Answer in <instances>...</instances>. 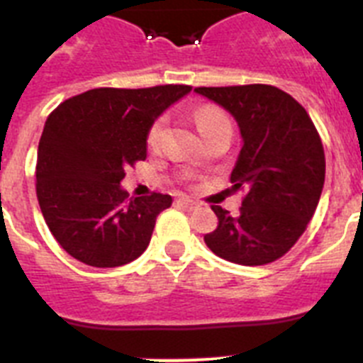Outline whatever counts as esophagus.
<instances>
[{
	"mask_svg": "<svg viewBox=\"0 0 363 363\" xmlns=\"http://www.w3.org/2000/svg\"><path fill=\"white\" fill-rule=\"evenodd\" d=\"M178 205L179 207H184V209H187V211H192V209H196L198 207V203L194 200H191V198H178Z\"/></svg>",
	"mask_w": 363,
	"mask_h": 363,
	"instance_id": "obj_1",
	"label": "esophagus"
}]
</instances>
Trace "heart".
Wrapping results in <instances>:
<instances>
[{
  "label": "heart",
  "mask_w": 363,
  "mask_h": 363,
  "mask_svg": "<svg viewBox=\"0 0 363 363\" xmlns=\"http://www.w3.org/2000/svg\"><path fill=\"white\" fill-rule=\"evenodd\" d=\"M192 116H194V121H196V127L201 133V136L209 133L211 129H214L216 125L223 123V121H229L220 108L211 107V105L198 107ZM163 129H165V118H160V120L154 121L152 127L149 129V134H147V145H149V149H158L160 142H162Z\"/></svg>",
  "instance_id": "b5f03b06"
}]
</instances>
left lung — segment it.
Wrapping results in <instances>:
<instances>
[{
  "label": "left lung",
  "instance_id": "left-lung-1",
  "mask_svg": "<svg viewBox=\"0 0 363 363\" xmlns=\"http://www.w3.org/2000/svg\"><path fill=\"white\" fill-rule=\"evenodd\" d=\"M233 114L243 145L230 182L247 189L240 213L213 205L218 227L203 240L220 258L265 265L298 242L313 218L325 179L318 130L296 99L278 86H198Z\"/></svg>",
  "mask_w": 363,
  "mask_h": 363
}]
</instances>
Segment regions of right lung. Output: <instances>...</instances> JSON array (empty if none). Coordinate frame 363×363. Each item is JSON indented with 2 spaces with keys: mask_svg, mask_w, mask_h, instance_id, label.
<instances>
[{
  "mask_svg": "<svg viewBox=\"0 0 363 363\" xmlns=\"http://www.w3.org/2000/svg\"><path fill=\"white\" fill-rule=\"evenodd\" d=\"M189 85L92 89L57 105L38 145L36 194L56 242L92 267H120L142 256L156 218L172 198H129L127 167L147 158L154 120L191 92Z\"/></svg>",
  "mask_w": 363,
  "mask_h": 363,
  "instance_id": "add662e5",
  "label": "right lung"
}]
</instances>
